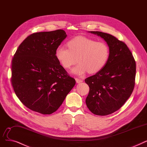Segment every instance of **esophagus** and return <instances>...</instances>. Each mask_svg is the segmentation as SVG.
Returning <instances> with one entry per match:
<instances>
[{"instance_id": "obj_1", "label": "esophagus", "mask_w": 147, "mask_h": 147, "mask_svg": "<svg viewBox=\"0 0 147 147\" xmlns=\"http://www.w3.org/2000/svg\"><path fill=\"white\" fill-rule=\"evenodd\" d=\"M76 81L77 83H80V82H82L83 81L82 79H80V78H76Z\"/></svg>"}]
</instances>
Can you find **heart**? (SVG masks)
Returning a JSON list of instances; mask_svg holds the SVG:
<instances>
[{"label": "heart", "mask_w": 147, "mask_h": 147, "mask_svg": "<svg viewBox=\"0 0 147 147\" xmlns=\"http://www.w3.org/2000/svg\"><path fill=\"white\" fill-rule=\"evenodd\" d=\"M68 48L59 45L55 56L61 66L68 69L76 62L79 63L72 71L73 74L82 75L88 72L93 74L99 72L106 65L109 50L102 42H97L87 37L76 36L67 42Z\"/></svg>", "instance_id": "1"}]
</instances>
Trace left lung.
Here are the masks:
<instances>
[{
	"label": "left lung",
	"mask_w": 147,
	"mask_h": 147,
	"mask_svg": "<svg viewBox=\"0 0 147 147\" xmlns=\"http://www.w3.org/2000/svg\"><path fill=\"white\" fill-rule=\"evenodd\" d=\"M91 33L107 42L109 55L100 71L85 80L90 88L86 103L93 114L105 116L119 109L131 96L135 84L136 62L124 42L107 33Z\"/></svg>",
	"instance_id": "obj_1"
}]
</instances>
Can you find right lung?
Returning <instances> with one entry per match:
<instances>
[{
	"mask_svg": "<svg viewBox=\"0 0 147 147\" xmlns=\"http://www.w3.org/2000/svg\"><path fill=\"white\" fill-rule=\"evenodd\" d=\"M66 36L61 29L33 33L13 55L12 85L20 100L32 111L51 114L75 84L55 56L57 47Z\"/></svg>",
	"mask_w": 147,
	"mask_h": 147,
	"instance_id": "1",
	"label": "right lung"
}]
</instances>
